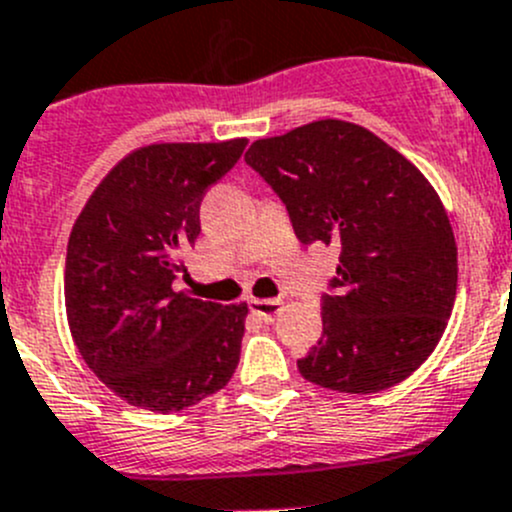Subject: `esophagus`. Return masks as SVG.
Instances as JSON below:
<instances>
[{
    "label": "esophagus",
    "mask_w": 512,
    "mask_h": 512,
    "mask_svg": "<svg viewBox=\"0 0 512 512\" xmlns=\"http://www.w3.org/2000/svg\"><path fill=\"white\" fill-rule=\"evenodd\" d=\"M280 305V300H250V310L255 315H260L262 320H272L277 315V310H280Z\"/></svg>",
    "instance_id": "34e87169"
}]
</instances>
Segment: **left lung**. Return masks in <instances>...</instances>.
<instances>
[{
	"label": "left lung",
	"instance_id": "1",
	"mask_svg": "<svg viewBox=\"0 0 512 512\" xmlns=\"http://www.w3.org/2000/svg\"><path fill=\"white\" fill-rule=\"evenodd\" d=\"M245 162L280 197L302 245L340 247L322 337L297 360L300 375L357 395L413 375L443 337L458 290V247L430 182L342 119L252 142Z\"/></svg>",
	"mask_w": 512,
	"mask_h": 512
}]
</instances>
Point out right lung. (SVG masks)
I'll return each instance as SVG.
<instances>
[{
    "mask_svg": "<svg viewBox=\"0 0 512 512\" xmlns=\"http://www.w3.org/2000/svg\"><path fill=\"white\" fill-rule=\"evenodd\" d=\"M247 140L150 145L124 157L92 192L67 245L69 330L112 393L177 413L230 382L247 305L177 292L180 255L200 235V202Z\"/></svg>",
    "mask_w": 512,
    "mask_h": 512,
    "instance_id": "obj_1",
    "label": "right lung"
}]
</instances>
